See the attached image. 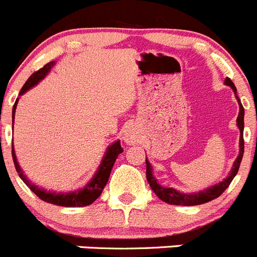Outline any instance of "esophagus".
Returning a JSON list of instances; mask_svg holds the SVG:
<instances>
[{
  "label": "esophagus",
  "mask_w": 257,
  "mask_h": 257,
  "mask_svg": "<svg viewBox=\"0 0 257 257\" xmlns=\"http://www.w3.org/2000/svg\"><path fill=\"white\" fill-rule=\"evenodd\" d=\"M124 141H125L128 145H133V143H136L137 141L136 134H134L131 129H128V131L125 132V134H124Z\"/></svg>",
  "instance_id": "obj_1"
}]
</instances>
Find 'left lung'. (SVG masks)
Masks as SVG:
<instances>
[{"label": "left lung", "instance_id": "left-lung-1", "mask_svg": "<svg viewBox=\"0 0 257 257\" xmlns=\"http://www.w3.org/2000/svg\"><path fill=\"white\" fill-rule=\"evenodd\" d=\"M226 85L231 86L232 90L234 91V95H236L237 100H238L239 104V114L237 116V125H238L239 132H241V136H239V155L237 157V160L234 161L233 169H232L231 175L227 177L224 181L222 183L217 184V185L212 186V188L207 189L204 191H200V193H195V194H183L176 191L175 189L171 188H164V186L158 185L157 181H156L155 176L152 175V167H151L150 162L147 161V158H146V176H147V181L150 184L151 189H152L153 193L158 196V198L161 199L162 201L167 203V204L171 205H199V204H204V203H208V201L213 200V199H217L218 196L222 195L223 191L226 190L227 188L229 186V184L232 183V180L233 177L236 176L237 172H238L239 165H241L242 157H243V151H244V142H243V116H244V110L243 106H242L241 101H239L238 96H237V88L236 86L233 85L231 80L228 77L226 78Z\"/></svg>", "mask_w": 257, "mask_h": 257}]
</instances>
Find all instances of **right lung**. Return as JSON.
<instances>
[{
	"instance_id": "1",
	"label": "right lung",
	"mask_w": 257,
	"mask_h": 257,
	"mask_svg": "<svg viewBox=\"0 0 257 257\" xmlns=\"http://www.w3.org/2000/svg\"><path fill=\"white\" fill-rule=\"evenodd\" d=\"M56 62H49V63L45 64L43 68H40L39 71L34 72L31 74L30 77L28 78V81L25 82V85L23 86L20 91V95H23L24 92L29 90L30 87H33L34 85H37L42 78H44L45 74L50 71V68L53 67V64ZM19 99H16L15 104L13 107V126H14V117H15V109L16 105H18ZM123 152V148L120 146V141H116L114 145L110 146L107 148L106 153L104 156V160H102L101 165H100L99 170L95 174L93 179L91 180L90 183L85 186L83 189L77 191H73V193H67V194H54V193H47L45 190H42L38 186H35L34 184H31L28 179H26L25 175L23 174V170L20 169L18 164V160H16L15 152H14V146H13V160L14 165H15V169L18 171L19 176L23 180L24 183L26 184L29 189H30L33 193L37 196H39V199H42L43 201H47L50 204L58 205V207H86V205L92 204L96 199L101 195L102 190H104L105 185L107 184V180H109L110 172H111L112 166H114L115 161H116L117 156Z\"/></svg>"
}]
</instances>
